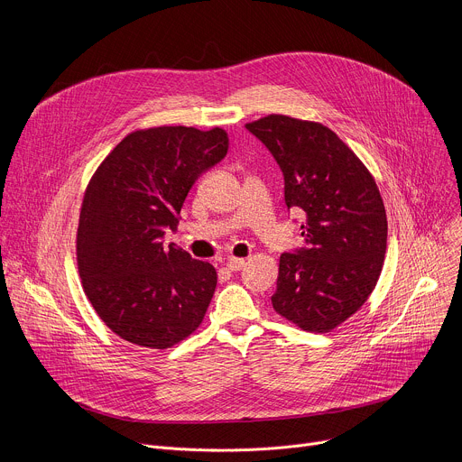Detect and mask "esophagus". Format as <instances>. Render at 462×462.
Instances as JSON below:
<instances>
[{"mask_svg": "<svg viewBox=\"0 0 462 462\" xmlns=\"http://www.w3.org/2000/svg\"><path fill=\"white\" fill-rule=\"evenodd\" d=\"M226 267H228V271L237 273V271H241V269L245 267V259H241V257H230V259L226 261Z\"/></svg>", "mask_w": 462, "mask_h": 462, "instance_id": "1", "label": "esophagus"}]
</instances>
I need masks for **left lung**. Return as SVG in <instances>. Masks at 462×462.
<instances>
[{"instance_id":"8db88e82","label":"left lung","mask_w":462,"mask_h":462,"mask_svg":"<svg viewBox=\"0 0 462 462\" xmlns=\"http://www.w3.org/2000/svg\"><path fill=\"white\" fill-rule=\"evenodd\" d=\"M245 127L276 159L287 208L305 214V246L282 254L273 307L303 331H331L365 303L382 273L387 219L376 182L318 122L269 115Z\"/></svg>"}]
</instances>
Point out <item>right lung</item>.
<instances>
[{
	"mask_svg": "<svg viewBox=\"0 0 462 462\" xmlns=\"http://www.w3.org/2000/svg\"><path fill=\"white\" fill-rule=\"evenodd\" d=\"M228 152L221 127L129 134L95 171L82 203L77 259L100 319L122 340L168 349L201 325L217 273L173 243L188 191Z\"/></svg>",
	"mask_w": 462,
	"mask_h": 462,
	"instance_id": "1",
	"label": "right lung"
}]
</instances>
